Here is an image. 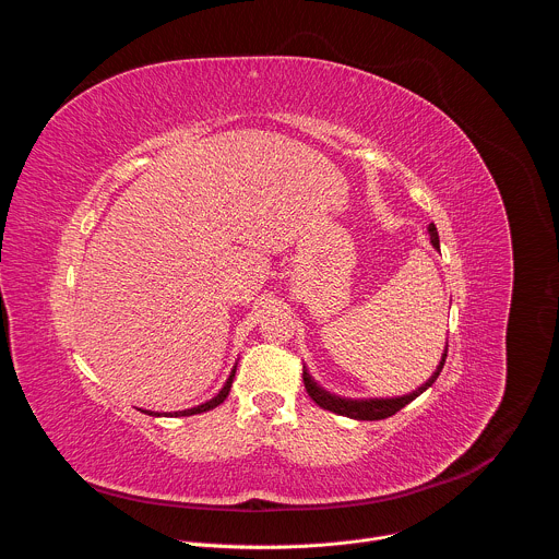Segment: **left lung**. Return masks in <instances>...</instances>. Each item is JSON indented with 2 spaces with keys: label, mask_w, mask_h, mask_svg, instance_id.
<instances>
[{
  "label": "left lung",
  "mask_w": 559,
  "mask_h": 559,
  "mask_svg": "<svg viewBox=\"0 0 559 559\" xmlns=\"http://www.w3.org/2000/svg\"><path fill=\"white\" fill-rule=\"evenodd\" d=\"M429 236H431V246H433L436 250H440V238H438V229H436L433 223L429 225ZM447 347H449V345H444L442 360L438 362V367H436V371L431 373V378H429L425 384H420L416 391L407 393V395H397V397H358V401H354V397H341V395L330 393L328 389H323L321 384H318V382L309 376L307 367H302V382H305L307 393L311 395V401H313L318 407H323V409H328V412H334V414H338V416L354 418V420H384V418L393 416L395 412H401L403 407H407L412 401H416V397H418L420 393H425V391L438 380V376H440V371H442V367H444V360H447Z\"/></svg>",
  "instance_id": "left-lung-1"
}]
</instances>
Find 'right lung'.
<instances>
[{
    "label": "right lung",
    "instance_id": "add662e5",
    "mask_svg": "<svg viewBox=\"0 0 559 559\" xmlns=\"http://www.w3.org/2000/svg\"><path fill=\"white\" fill-rule=\"evenodd\" d=\"M234 373H236V365L231 367V371H229V376H227L225 384L221 386V391H218L214 397H210V401H205L203 405H197V407H192V409H186V412H175V414H168V416H194V414H203V412H210V409L218 407V405L225 401V397H227V393H229V386H231ZM139 412H141V409H139ZM143 414H147V416H162V414H158V412H143Z\"/></svg>",
    "mask_w": 559,
    "mask_h": 559
}]
</instances>
